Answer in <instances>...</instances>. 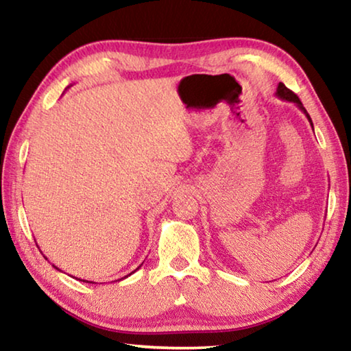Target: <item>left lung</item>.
<instances>
[{"instance_id":"1","label":"left lung","mask_w":351,"mask_h":351,"mask_svg":"<svg viewBox=\"0 0 351 351\" xmlns=\"http://www.w3.org/2000/svg\"><path fill=\"white\" fill-rule=\"evenodd\" d=\"M276 96H277L278 99H282V100H287V102H293V104H295L297 106H299L300 111H304V114L306 116L308 122H310V125L313 127V121H311V117H310V114H308V112H306V110L304 108V105H302L300 99L297 97L293 91L288 90V88L285 86L282 82L278 83V86H277V91H276ZM313 132H314V128H313Z\"/></svg>"}]
</instances>
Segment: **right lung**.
I'll return each mask as SVG.
<instances>
[{
  "label": "right lung",
  "instance_id": "1",
  "mask_svg": "<svg viewBox=\"0 0 351 351\" xmlns=\"http://www.w3.org/2000/svg\"><path fill=\"white\" fill-rule=\"evenodd\" d=\"M52 266H54V265H52ZM54 268H56L57 271H60V269H58V268H57V266H54ZM139 268H141V266H139ZM139 268H138V269H139ZM134 271H136V269H134ZM134 271H133V272H134ZM128 276H130V274H128ZM128 276H127V277H128ZM79 280H80V278H79ZM82 282H86V283H93V282H88V280H82Z\"/></svg>",
  "mask_w": 351,
  "mask_h": 351
}]
</instances>
